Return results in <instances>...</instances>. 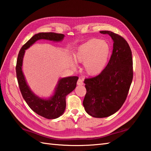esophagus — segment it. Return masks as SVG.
<instances>
[{"label": "esophagus", "instance_id": "obj_1", "mask_svg": "<svg viewBox=\"0 0 151 151\" xmlns=\"http://www.w3.org/2000/svg\"><path fill=\"white\" fill-rule=\"evenodd\" d=\"M77 84H78V85H83V81L82 79H79L78 81V83H77Z\"/></svg>", "mask_w": 151, "mask_h": 151}]
</instances>
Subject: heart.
Instances as JSON below:
<instances>
[{"mask_svg":"<svg viewBox=\"0 0 151 151\" xmlns=\"http://www.w3.org/2000/svg\"><path fill=\"white\" fill-rule=\"evenodd\" d=\"M110 52V45L106 41L91 39L77 48L73 58L77 63H83V69L88 75L96 76L105 68Z\"/></svg>","mask_w":151,"mask_h":151,"instance_id":"1","label":"heart"}]
</instances>
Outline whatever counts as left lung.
<instances>
[{
	"label": "left lung",
	"mask_w": 151,
	"mask_h": 151,
	"mask_svg": "<svg viewBox=\"0 0 151 151\" xmlns=\"http://www.w3.org/2000/svg\"><path fill=\"white\" fill-rule=\"evenodd\" d=\"M100 32L112 38V55L99 75L85 79L87 93L83 104L88 115L104 118L119 111L127 99L133 79V60L130 46L122 36L108 30Z\"/></svg>",
	"instance_id": "obj_1"
}]
</instances>
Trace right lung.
I'll use <instances>...</instances> for the list:
<instances>
[{
    "label": "right lung",
    "mask_w": 151,
    "mask_h": 151,
    "mask_svg": "<svg viewBox=\"0 0 151 151\" xmlns=\"http://www.w3.org/2000/svg\"><path fill=\"white\" fill-rule=\"evenodd\" d=\"M63 34L55 32H40L34 35L19 52L16 64V76L20 91L23 98L33 111L47 119H55L62 115L66 108V96L76 87L78 77L70 76L60 78L55 88L53 94L49 98L37 96L30 90L22 70L24 52L39 40H47L53 42L62 41Z\"/></svg>",
    "instance_id": "1"
}]
</instances>
